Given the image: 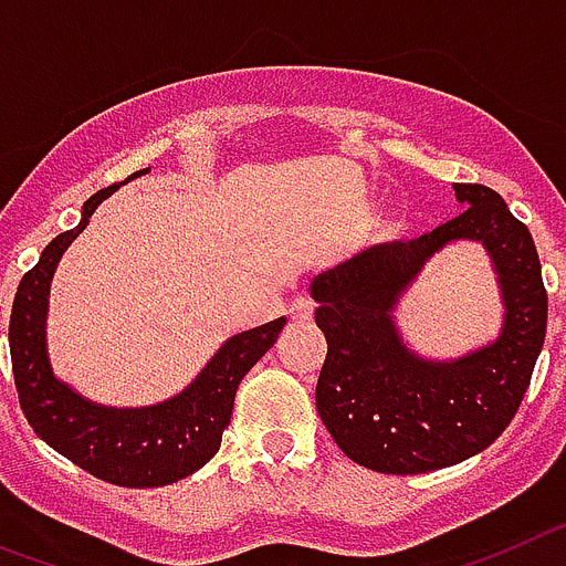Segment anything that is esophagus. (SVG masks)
<instances>
[{
    "instance_id": "esophagus-1",
    "label": "esophagus",
    "mask_w": 566,
    "mask_h": 566,
    "mask_svg": "<svg viewBox=\"0 0 566 566\" xmlns=\"http://www.w3.org/2000/svg\"><path fill=\"white\" fill-rule=\"evenodd\" d=\"M313 311H316V304L307 296H296L290 302V318H293V322H311Z\"/></svg>"
}]
</instances>
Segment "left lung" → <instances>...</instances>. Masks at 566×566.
Listing matches in <instances>:
<instances>
[{"label": "left lung", "instance_id": "1", "mask_svg": "<svg viewBox=\"0 0 566 566\" xmlns=\"http://www.w3.org/2000/svg\"><path fill=\"white\" fill-rule=\"evenodd\" d=\"M453 188L464 213L412 242L353 255L311 284L327 338L318 416L338 450L376 473H430L488 450L513 421L544 347L547 290L527 224L484 185ZM461 238L494 259L505 324L479 352L430 363L400 342L391 307L431 255Z\"/></svg>", "mask_w": 566, "mask_h": 566}]
</instances>
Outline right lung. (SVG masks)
Instances as JSON below:
<instances>
[{
    "instance_id": "right-lung-1",
    "label": "right lung",
    "mask_w": 566,
    "mask_h": 566,
    "mask_svg": "<svg viewBox=\"0 0 566 566\" xmlns=\"http://www.w3.org/2000/svg\"><path fill=\"white\" fill-rule=\"evenodd\" d=\"M142 174H147V167L130 179ZM116 190L119 185L93 193L82 208V222L59 233L19 282L8 331L13 381L24 419L56 453L119 488H165L188 479L219 453L239 381L276 344L287 318L228 338L190 387L154 407L93 405L59 381L45 342L51 279L67 244L87 228L93 210Z\"/></svg>"
}]
</instances>
